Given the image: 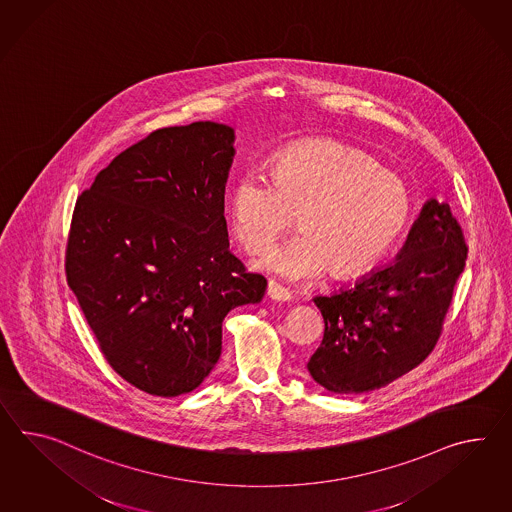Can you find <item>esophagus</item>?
<instances>
[{
	"label": "esophagus",
	"instance_id": "34e87169",
	"mask_svg": "<svg viewBox=\"0 0 512 512\" xmlns=\"http://www.w3.org/2000/svg\"><path fill=\"white\" fill-rule=\"evenodd\" d=\"M268 296L275 301H290L292 300V292L288 288L279 285L274 279L268 281Z\"/></svg>",
	"mask_w": 512,
	"mask_h": 512
}]
</instances>
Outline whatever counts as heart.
<instances>
[{
  "mask_svg": "<svg viewBox=\"0 0 512 512\" xmlns=\"http://www.w3.org/2000/svg\"><path fill=\"white\" fill-rule=\"evenodd\" d=\"M300 235L266 266L288 279L357 274L407 229L412 192L405 177L370 153L331 138H309L272 153L266 174L250 170L231 192V220L250 253L270 250L296 222Z\"/></svg>",
  "mask_w": 512,
  "mask_h": 512,
  "instance_id": "1",
  "label": "heart"
}]
</instances>
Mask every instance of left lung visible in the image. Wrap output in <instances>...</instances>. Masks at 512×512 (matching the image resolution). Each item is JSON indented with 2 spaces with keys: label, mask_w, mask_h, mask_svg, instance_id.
<instances>
[{
  "label": "left lung",
  "mask_w": 512,
  "mask_h": 512,
  "mask_svg": "<svg viewBox=\"0 0 512 512\" xmlns=\"http://www.w3.org/2000/svg\"><path fill=\"white\" fill-rule=\"evenodd\" d=\"M468 246L448 203L429 200L396 261L353 288L316 296L324 338L307 370L337 394H362L411 372L437 346Z\"/></svg>",
  "instance_id": "left-lung-1"
}]
</instances>
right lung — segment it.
Segmentation results:
<instances>
[{"mask_svg": "<svg viewBox=\"0 0 512 512\" xmlns=\"http://www.w3.org/2000/svg\"><path fill=\"white\" fill-rule=\"evenodd\" d=\"M233 140L214 122L157 129L75 201L68 287L114 372L153 396L200 387L220 359L227 312L266 290L229 251Z\"/></svg>", "mask_w": 512, "mask_h": 512, "instance_id": "add662e5", "label": "right lung"}]
</instances>
